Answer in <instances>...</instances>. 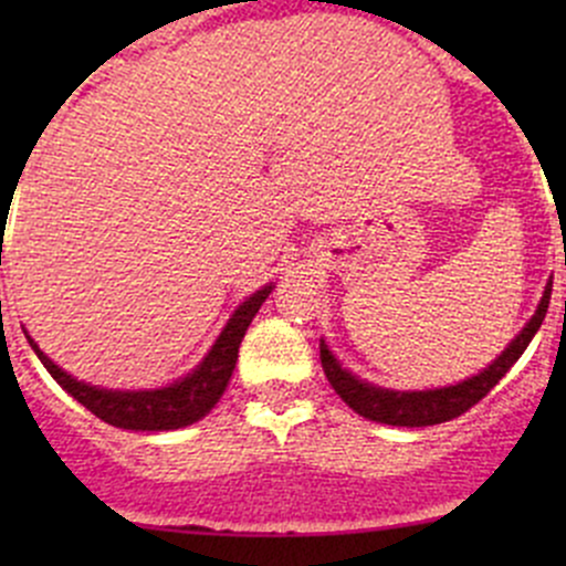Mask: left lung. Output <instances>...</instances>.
I'll return each instance as SVG.
<instances>
[{
  "instance_id": "8db88e82",
  "label": "left lung",
  "mask_w": 566,
  "mask_h": 566,
  "mask_svg": "<svg viewBox=\"0 0 566 566\" xmlns=\"http://www.w3.org/2000/svg\"><path fill=\"white\" fill-rule=\"evenodd\" d=\"M564 262H566V254H564ZM551 290H553V279L545 284V293H542V301L539 306H536L534 317H531L526 328L510 342V347H506V350L501 353L490 367H484L482 373L462 380L458 386H443V389H430V391L380 389V386L367 384V380H358L356 375L342 369V364L331 356L325 342H319V361H323V373L325 378H328V384L334 386V391L339 394V397L345 399L358 416H364V419L378 421V424H391V427L443 424V421L458 419L460 413H465L468 408H473L479 399L488 397V391L493 389V386L510 373L512 364L523 356V350H526L528 342L534 339L542 319L547 315Z\"/></svg>"
}]
</instances>
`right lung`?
Wrapping results in <instances>:
<instances>
[{"instance_id":"obj_1","label":"right lung","mask_w":566,"mask_h":566,"mask_svg":"<svg viewBox=\"0 0 566 566\" xmlns=\"http://www.w3.org/2000/svg\"><path fill=\"white\" fill-rule=\"evenodd\" d=\"M273 284L256 290L251 298L243 301L235 310V315L230 317V323L224 325V331L219 334L216 345L210 347L208 356L202 358L193 373H188L186 378L175 380L172 386H164V389L153 391H112V389H98V386H90L84 380L71 378L65 369L56 367L49 356L35 345L32 336H27L32 345V350L38 353V358L43 361V367L49 369L51 378L62 386L73 399L84 405L90 413H95L98 419H104L106 424L119 427V430H147V432H161V430H180V427L193 424V421L202 419L205 413L213 410V405L219 402L221 394H224L227 384L232 378V369L238 361V347H241L243 334H247L249 323L260 312L262 301L271 295Z\"/></svg>"}]
</instances>
